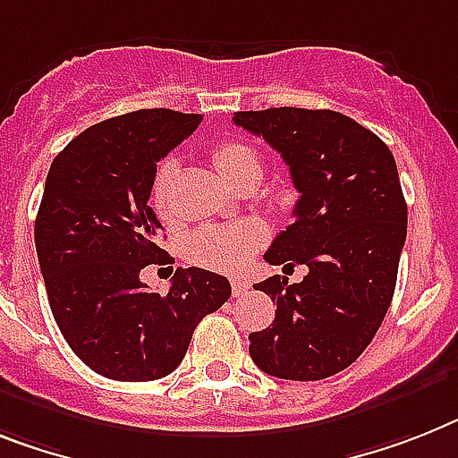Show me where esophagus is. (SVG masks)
<instances>
[{
    "label": "esophagus",
    "mask_w": 458,
    "mask_h": 458,
    "mask_svg": "<svg viewBox=\"0 0 458 458\" xmlns=\"http://www.w3.org/2000/svg\"><path fill=\"white\" fill-rule=\"evenodd\" d=\"M232 290H233V294H236V297H243V294L250 290V281H245V278H233Z\"/></svg>",
    "instance_id": "esophagus-1"
}]
</instances>
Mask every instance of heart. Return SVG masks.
Listing matches in <instances>:
<instances>
[{
  "mask_svg": "<svg viewBox=\"0 0 458 458\" xmlns=\"http://www.w3.org/2000/svg\"><path fill=\"white\" fill-rule=\"evenodd\" d=\"M213 164L226 182L236 184L245 175L257 173L262 175V161L250 145L241 140H225L213 149ZM175 158H165L157 168L152 182V206L158 215H168V187L175 175ZM269 238L262 222L245 220L226 226H208L199 229L184 241V255L191 262L220 271H241L250 262Z\"/></svg>",
  "mask_w": 458,
  "mask_h": 458,
  "instance_id": "heart-1",
  "label": "heart"
}]
</instances>
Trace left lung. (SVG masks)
I'll use <instances>...</instances> for the list:
<instances>
[{
    "instance_id": "obj_1",
    "label": "left lung",
    "mask_w": 458,
    "mask_h": 458,
    "mask_svg": "<svg viewBox=\"0 0 458 458\" xmlns=\"http://www.w3.org/2000/svg\"><path fill=\"white\" fill-rule=\"evenodd\" d=\"M233 123L281 154L300 191L294 222L264 259L309 269L301 283L271 276L255 285L276 301V318L248 337L250 358L278 379H327L358 360L391 306L407 236L395 158L372 131L332 109L236 112Z\"/></svg>"
}]
</instances>
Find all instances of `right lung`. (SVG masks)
I'll return each instance as SVG.
<instances>
[{
    "mask_svg": "<svg viewBox=\"0 0 458 458\" xmlns=\"http://www.w3.org/2000/svg\"><path fill=\"white\" fill-rule=\"evenodd\" d=\"M201 114L138 109L86 128L53 158L34 243L53 318L93 372L161 379L182 362L196 325L232 294L225 276L177 269L168 294L140 281L165 264L164 226L149 206L157 164Z\"/></svg>",
    "mask_w": 458,
    "mask_h": 458,
    "instance_id": "right-lung-1",
    "label": "right lung"
}]
</instances>
